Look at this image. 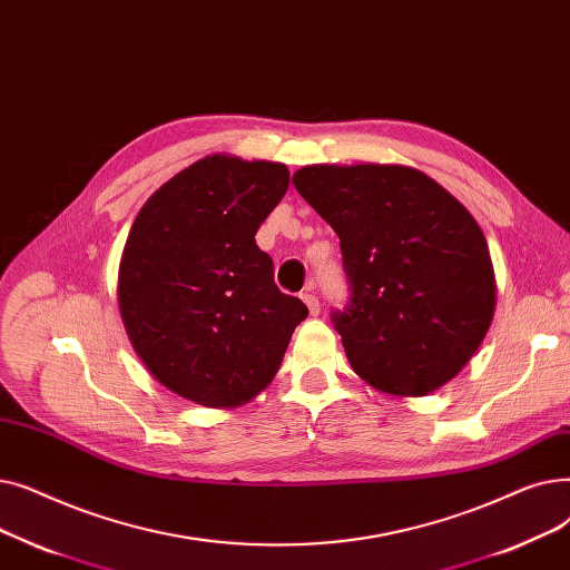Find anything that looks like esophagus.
I'll use <instances>...</instances> for the list:
<instances>
[{"instance_id":"esophagus-1","label":"esophagus","mask_w":570,"mask_h":570,"mask_svg":"<svg viewBox=\"0 0 570 570\" xmlns=\"http://www.w3.org/2000/svg\"><path fill=\"white\" fill-rule=\"evenodd\" d=\"M302 299H304V304L308 306L311 315H317V313H320V302H317V296L313 294V289H311V287L302 294Z\"/></svg>"}]
</instances>
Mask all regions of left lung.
<instances>
[{
  "label": "left lung",
  "instance_id": "8db88e82",
  "mask_svg": "<svg viewBox=\"0 0 570 570\" xmlns=\"http://www.w3.org/2000/svg\"><path fill=\"white\" fill-rule=\"evenodd\" d=\"M292 183L341 238L350 296L332 322L350 366L396 396L448 383L482 343L497 302L473 215L411 167L313 165Z\"/></svg>",
  "mask_w": 570,
  "mask_h": 570
}]
</instances>
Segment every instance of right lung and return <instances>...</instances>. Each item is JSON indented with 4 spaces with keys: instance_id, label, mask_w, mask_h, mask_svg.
Segmentation results:
<instances>
[{
    "instance_id": "right-lung-1",
    "label": "right lung",
    "mask_w": 570,
    "mask_h": 570,
    "mask_svg": "<svg viewBox=\"0 0 570 570\" xmlns=\"http://www.w3.org/2000/svg\"><path fill=\"white\" fill-rule=\"evenodd\" d=\"M287 187L278 161L213 155L161 185L134 220L120 313L137 355L171 392L229 409L276 375L308 308L278 289L255 234Z\"/></svg>"
}]
</instances>
